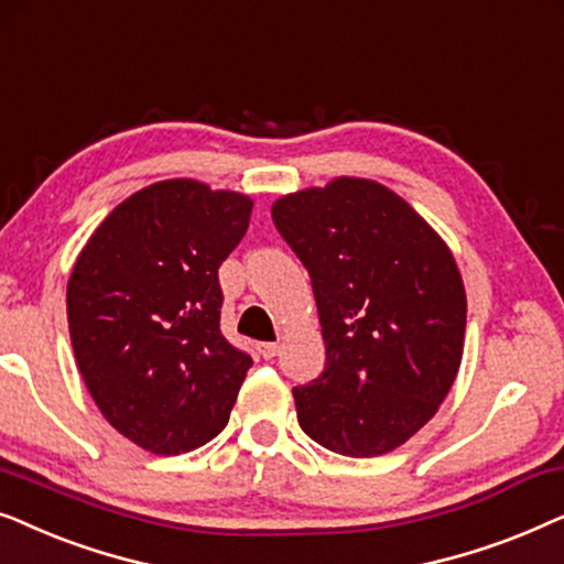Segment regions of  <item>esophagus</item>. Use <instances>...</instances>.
Masks as SVG:
<instances>
[{"mask_svg":"<svg viewBox=\"0 0 564 564\" xmlns=\"http://www.w3.org/2000/svg\"><path fill=\"white\" fill-rule=\"evenodd\" d=\"M278 350H281V345H278V343H260V345H258V352H260V356L265 358V360L275 358Z\"/></svg>","mask_w":564,"mask_h":564,"instance_id":"obj_1","label":"esophagus"}]
</instances>
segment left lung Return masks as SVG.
<instances>
[{"label": "left lung", "instance_id": "left-lung-1", "mask_svg": "<svg viewBox=\"0 0 564 564\" xmlns=\"http://www.w3.org/2000/svg\"><path fill=\"white\" fill-rule=\"evenodd\" d=\"M270 216L312 278L327 352L322 377L294 389L299 425L343 456L394 452L459 373L467 291L454 252L369 177L281 195Z\"/></svg>", "mask_w": 564, "mask_h": 564}]
</instances>
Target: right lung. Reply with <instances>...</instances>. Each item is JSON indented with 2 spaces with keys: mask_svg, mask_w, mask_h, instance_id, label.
I'll return each mask as SVG.
<instances>
[{
  "mask_svg": "<svg viewBox=\"0 0 564 564\" xmlns=\"http://www.w3.org/2000/svg\"><path fill=\"white\" fill-rule=\"evenodd\" d=\"M252 198L191 177L147 185L93 231L66 283L74 358L102 417L177 456L229 423L252 358L219 329V265Z\"/></svg>",
  "mask_w": 564,
  "mask_h": 564,
  "instance_id": "obj_1",
  "label": "right lung"
}]
</instances>
